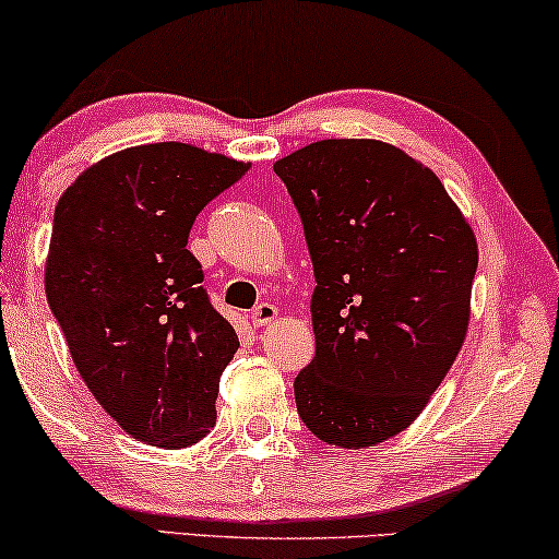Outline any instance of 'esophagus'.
I'll list each match as a JSON object with an SVG mask.
<instances>
[{"mask_svg": "<svg viewBox=\"0 0 559 559\" xmlns=\"http://www.w3.org/2000/svg\"><path fill=\"white\" fill-rule=\"evenodd\" d=\"M276 319H278V309L273 304L255 306L253 313H250V321H253V326H269Z\"/></svg>", "mask_w": 559, "mask_h": 559, "instance_id": "34e87169", "label": "esophagus"}]
</instances>
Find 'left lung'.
<instances>
[{
  "mask_svg": "<svg viewBox=\"0 0 559 559\" xmlns=\"http://www.w3.org/2000/svg\"><path fill=\"white\" fill-rule=\"evenodd\" d=\"M273 171L317 276L298 415L329 445H377L418 418L459 357L476 235L433 171L384 141H313Z\"/></svg>",
  "mask_w": 559,
  "mask_h": 559,
  "instance_id": "obj_1",
  "label": "left lung"
}]
</instances>
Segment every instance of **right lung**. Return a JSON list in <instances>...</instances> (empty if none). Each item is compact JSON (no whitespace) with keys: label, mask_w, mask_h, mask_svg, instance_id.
<instances>
[{"label":"right lung","mask_w":559,"mask_h":559,"mask_svg":"<svg viewBox=\"0 0 559 559\" xmlns=\"http://www.w3.org/2000/svg\"><path fill=\"white\" fill-rule=\"evenodd\" d=\"M248 169L179 141L131 146L85 169L55 207L47 304L93 397L141 443L185 448L215 426L240 342L187 238Z\"/></svg>","instance_id":"right-lung-1"}]
</instances>
